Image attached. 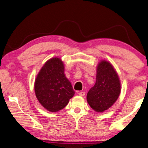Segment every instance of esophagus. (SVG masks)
<instances>
[{"instance_id":"obj_1","label":"esophagus","mask_w":148,"mask_h":148,"mask_svg":"<svg viewBox=\"0 0 148 148\" xmlns=\"http://www.w3.org/2000/svg\"><path fill=\"white\" fill-rule=\"evenodd\" d=\"M78 94L81 96H84V95H85V92H83V91L78 92Z\"/></svg>"}]
</instances>
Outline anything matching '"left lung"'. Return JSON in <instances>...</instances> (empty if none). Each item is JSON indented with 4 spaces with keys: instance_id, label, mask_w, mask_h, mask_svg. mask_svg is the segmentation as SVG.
<instances>
[{
    "instance_id": "1",
    "label": "left lung",
    "mask_w": 148,
    "mask_h": 148,
    "mask_svg": "<svg viewBox=\"0 0 148 148\" xmlns=\"http://www.w3.org/2000/svg\"><path fill=\"white\" fill-rule=\"evenodd\" d=\"M121 84L112 64L101 60L96 67V81L88 91L86 100L96 112H103L111 107L119 98Z\"/></svg>"
}]
</instances>
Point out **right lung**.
I'll use <instances>...</instances> for the list:
<instances>
[{
    "mask_svg": "<svg viewBox=\"0 0 148 148\" xmlns=\"http://www.w3.org/2000/svg\"><path fill=\"white\" fill-rule=\"evenodd\" d=\"M64 69V62L60 58H52L45 62L36 77L34 84L36 97L50 112L64 109L75 94Z\"/></svg>",
    "mask_w": 148,
    "mask_h": 148,
    "instance_id": "add662e5",
    "label": "right lung"
}]
</instances>
